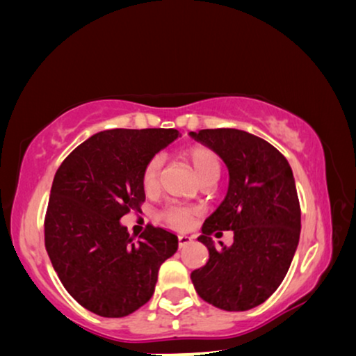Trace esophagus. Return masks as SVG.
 <instances>
[{
  "label": "esophagus",
  "instance_id": "34e87169",
  "mask_svg": "<svg viewBox=\"0 0 356 356\" xmlns=\"http://www.w3.org/2000/svg\"><path fill=\"white\" fill-rule=\"evenodd\" d=\"M177 240H179V248L182 250V248H185L186 245H190V243L193 242V237H188V236H179Z\"/></svg>",
  "mask_w": 356,
  "mask_h": 356
}]
</instances>
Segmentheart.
<instances>
[{"label": "heart", "instance_id": "1", "mask_svg": "<svg viewBox=\"0 0 356 356\" xmlns=\"http://www.w3.org/2000/svg\"><path fill=\"white\" fill-rule=\"evenodd\" d=\"M184 156L200 182L209 177L218 179L221 163L218 155H216L212 149L196 146L185 150ZM161 165H163V156L161 155H154L152 159H149L146 161V165H144L141 171V186L144 193H152L156 188V180H159ZM197 212H200V210L193 206H182V204L171 202L161 210L160 218L171 227L186 229L190 227Z\"/></svg>", "mask_w": 356, "mask_h": 356}]
</instances>
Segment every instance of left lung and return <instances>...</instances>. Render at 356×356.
I'll return each mask as SVG.
<instances>
[{"mask_svg":"<svg viewBox=\"0 0 356 356\" xmlns=\"http://www.w3.org/2000/svg\"><path fill=\"white\" fill-rule=\"evenodd\" d=\"M218 154L229 170L225 201L204 221L209 261L193 270L200 297L225 311L264 303L284 280L297 250L301 212L291 166L278 149L237 129L190 134ZM234 230V243L215 249L213 232Z\"/></svg>","mask_w":356,"mask_h":356,"instance_id":"1","label":"left lung"}]
</instances>
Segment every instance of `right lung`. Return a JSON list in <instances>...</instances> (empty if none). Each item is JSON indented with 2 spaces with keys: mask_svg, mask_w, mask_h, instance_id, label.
Masks as SVG:
<instances>
[{
  "mask_svg": "<svg viewBox=\"0 0 356 356\" xmlns=\"http://www.w3.org/2000/svg\"><path fill=\"white\" fill-rule=\"evenodd\" d=\"M179 136L174 129L99 131L65 156L45 213V248L63 286L83 308L125 317L150 300L159 268L179 240L147 225L138 240L119 220L146 200L141 171Z\"/></svg>",
  "mask_w": 356,
  "mask_h": 356,
  "instance_id": "1",
  "label": "right lung"
}]
</instances>
